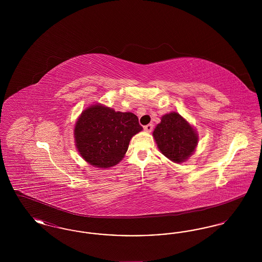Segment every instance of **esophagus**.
Returning <instances> with one entry per match:
<instances>
[{"instance_id": "34e87169", "label": "esophagus", "mask_w": 262, "mask_h": 262, "mask_svg": "<svg viewBox=\"0 0 262 262\" xmlns=\"http://www.w3.org/2000/svg\"><path fill=\"white\" fill-rule=\"evenodd\" d=\"M152 129H153V125H152V124H148V125H146L144 126V130L147 132V133L152 132Z\"/></svg>"}]
</instances>
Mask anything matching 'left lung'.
Here are the masks:
<instances>
[{
    "label": "left lung",
    "instance_id": "1",
    "mask_svg": "<svg viewBox=\"0 0 262 262\" xmlns=\"http://www.w3.org/2000/svg\"><path fill=\"white\" fill-rule=\"evenodd\" d=\"M159 150L174 163H183L193 153L199 136L195 129L178 113L164 115L153 132Z\"/></svg>",
    "mask_w": 262,
    "mask_h": 262
}]
</instances>
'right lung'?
Returning <instances> with one entry per match:
<instances>
[{
	"mask_svg": "<svg viewBox=\"0 0 262 262\" xmlns=\"http://www.w3.org/2000/svg\"><path fill=\"white\" fill-rule=\"evenodd\" d=\"M141 130L135 114L95 104L81 113L75 123V145L90 165L110 168L124 158L132 137Z\"/></svg>",
	"mask_w": 262,
	"mask_h": 262,
	"instance_id": "right-lung-1",
	"label": "right lung"
}]
</instances>
